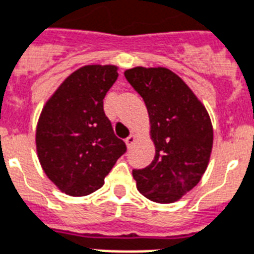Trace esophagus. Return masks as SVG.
<instances>
[{
  "label": "esophagus",
  "mask_w": 254,
  "mask_h": 254,
  "mask_svg": "<svg viewBox=\"0 0 254 254\" xmlns=\"http://www.w3.org/2000/svg\"><path fill=\"white\" fill-rule=\"evenodd\" d=\"M134 142H135V135H132V134L129 135L128 138L126 139V144H127V147H128V148L132 146V143H134Z\"/></svg>",
  "instance_id": "esophagus-1"
}]
</instances>
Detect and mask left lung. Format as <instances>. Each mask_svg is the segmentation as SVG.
I'll return each mask as SVG.
<instances>
[{
  "label": "left lung",
  "instance_id": "1",
  "mask_svg": "<svg viewBox=\"0 0 254 254\" xmlns=\"http://www.w3.org/2000/svg\"><path fill=\"white\" fill-rule=\"evenodd\" d=\"M125 76L147 107L154 161L134 169L138 190L158 203H170L190 191L206 170L213 127L206 108L167 68L127 69Z\"/></svg>",
  "mask_w": 254,
  "mask_h": 254
}]
</instances>
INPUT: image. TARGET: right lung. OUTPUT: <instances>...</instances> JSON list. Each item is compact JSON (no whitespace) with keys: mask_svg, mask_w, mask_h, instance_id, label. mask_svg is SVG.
<instances>
[{"mask_svg":"<svg viewBox=\"0 0 254 254\" xmlns=\"http://www.w3.org/2000/svg\"><path fill=\"white\" fill-rule=\"evenodd\" d=\"M118 79L114 65H85L68 76L44 107L36 131L40 163L65 194L88 195L127 151L104 114L103 99Z\"/></svg>","mask_w":254,"mask_h":254,"instance_id":"right-lung-1","label":"right lung"}]
</instances>
